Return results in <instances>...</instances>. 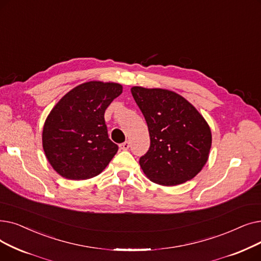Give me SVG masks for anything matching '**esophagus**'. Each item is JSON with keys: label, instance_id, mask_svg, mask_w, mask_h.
Returning <instances> with one entry per match:
<instances>
[{"label": "esophagus", "instance_id": "obj_1", "mask_svg": "<svg viewBox=\"0 0 261 261\" xmlns=\"http://www.w3.org/2000/svg\"><path fill=\"white\" fill-rule=\"evenodd\" d=\"M119 146H120V148H121L122 151H126V150H128V148H129V142L125 141V142L121 143Z\"/></svg>", "mask_w": 261, "mask_h": 261}]
</instances>
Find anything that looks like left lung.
Wrapping results in <instances>:
<instances>
[{
	"label": "left lung",
	"instance_id": "obj_1",
	"mask_svg": "<svg viewBox=\"0 0 261 261\" xmlns=\"http://www.w3.org/2000/svg\"><path fill=\"white\" fill-rule=\"evenodd\" d=\"M130 91L150 134V148L139 160L146 177L161 186L192 179L206 165L212 147L204 117L174 91L139 86Z\"/></svg>",
	"mask_w": 261,
	"mask_h": 261
}]
</instances>
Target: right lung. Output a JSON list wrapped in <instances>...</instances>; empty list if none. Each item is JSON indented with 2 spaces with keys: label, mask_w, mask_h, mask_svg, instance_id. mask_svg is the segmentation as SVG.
I'll use <instances>...</instances> for the list:
<instances>
[{
  "label": "right lung",
  "mask_w": 261,
  "mask_h": 261,
  "mask_svg": "<svg viewBox=\"0 0 261 261\" xmlns=\"http://www.w3.org/2000/svg\"><path fill=\"white\" fill-rule=\"evenodd\" d=\"M123 91L117 83L91 81L76 86L48 114L42 146L49 165L72 180L89 179L107 167L118 152L108 138L104 114Z\"/></svg>",
  "instance_id": "obj_1"
}]
</instances>
